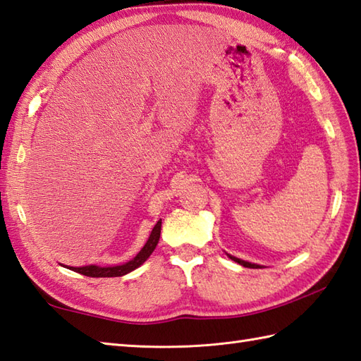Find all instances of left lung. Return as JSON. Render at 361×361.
I'll list each match as a JSON object with an SVG mask.
<instances>
[{"instance_id":"8db88e82","label":"left lung","mask_w":361,"mask_h":361,"mask_svg":"<svg viewBox=\"0 0 361 361\" xmlns=\"http://www.w3.org/2000/svg\"><path fill=\"white\" fill-rule=\"evenodd\" d=\"M228 258H230L231 261H235V262H238V264H241V266H244V267H248V269H259V267H262V266H259V264L247 262V261H243V259H239V258H235V256H231V255H228Z\"/></svg>"}]
</instances>
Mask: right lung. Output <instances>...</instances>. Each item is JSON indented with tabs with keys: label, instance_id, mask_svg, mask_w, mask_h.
<instances>
[{
	"label": "right lung",
	"instance_id": "right-lung-1",
	"mask_svg": "<svg viewBox=\"0 0 361 361\" xmlns=\"http://www.w3.org/2000/svg\"><path fill=\"white\" fill-rule=\"evenodd\" d=\"M160 227H162V219H159L154 228L151 230L148 241L142 247V250L135 255L131 261L122 264V266H108V267L83 266V267H69V269L77 271V274H82L85 276H91V278H111V276H123L126 274H130V271L140 267L142 264L149 258V255L154 252L160 238Z\"/></svg>",
	"mask_w": 361,
	"mask_h": 361
}]
</instances>
